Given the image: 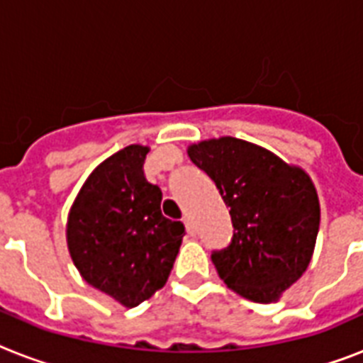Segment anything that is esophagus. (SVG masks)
<instances>
[{"instance_id":"1","label":"esophagus","mask_w":363,"mask_h":363,"mask_svg":"<svg viewBox=\"0 0 363 363\" xmlns=\"http://www.w3.org/2000/svg\"><path fill=\"white\" fill-rule=\"evenodd\" d=\"M182 222H184V228H186L188 235H194V233H196V230H194V224L190 222V218H182Z\"/></svg>"}]
</instances>
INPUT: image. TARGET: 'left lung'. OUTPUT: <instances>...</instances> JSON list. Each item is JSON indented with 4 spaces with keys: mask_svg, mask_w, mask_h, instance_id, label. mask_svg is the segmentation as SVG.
Segmentation results:
<instances>
[{
    "mask_svg": "<svg viewBox=\"0 0 363 363\" xmlns=\"http://www.w3.org/2000/svg\"><path fill=\"white\" fill-rule=\"evenodd\" d=\"M230 207L233 239L213 252L218 277L254 303H273L303 275L320 226L316 188L299 165L238 137L188 147Z\"/></svg>",
    "mask_w": 363,
    "mask_h": 363,
    "instance_id": "left-lung-1",
    "label": "left lung"
}]
</instances>
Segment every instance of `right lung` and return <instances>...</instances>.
Segmentation results:
<instances>
[{
    "mask_svg": "<svg viewBox=\"0 0 363 363\" xmlns=\"http://www.w3.org/2000/svg\"><path fill=\"white\" fill-rule=\"evenodd\" d=\"M148 147L130 145L88 175L71 205L65 239L81 277L122 307H137L167 282L184 226L162 215V190L143 164Z\"/></svg>",
    "mask_w": 363,
    "mask_h": 363,
    "instance_id": "right-lung-1",
    "label": "right lung"
}]
</instances>
